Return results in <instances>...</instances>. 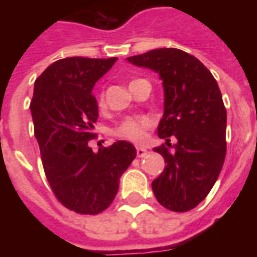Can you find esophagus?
Masks as SVG:
<instances>
[{
	"label": "esophagus",
	"mask_w": 257,
	"mask_h": 257,
	"mask_svg": "<svg viewBox=\"0 0 257 257\" xmlns=\"http://www.w3.org/2000/svg\"><path fill=\"white\" fill-rule=\"evenodd\" d=\"M147 154V150L143 149V147H136V156L139 157V158H143V157Z\"/></svg>",
	"instance_id": "esophagus-1"
}]
</instances>
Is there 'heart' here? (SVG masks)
Segmentation results:
<instances>
[{
	"instance_id": "1",
	"label": "heart",
	"mask_w": 257,
	"mask_h": 257,
	"mask_svg": "<svg viewBox=\"0 0 257 257\" xmlns=\"http://www.w3.org/2000/svg\"><path fill=\"white\" fill-rule=\"evenodd\" d=\"M136 81V79H135ZM134 82V81H132ZM99 107L104 106V96H99L97 100ZM151 126V119L146 115H134V117L123 118L121 122L118 123L115 128L112 129V136H115L117 139L129 140V142H135L139 143L143 142L146 138V132L147 129Z\"/></svg>"
}]
</instances>
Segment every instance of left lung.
<instances>
[{"mask_svg":"<svg viewBox=\"0 0 257 257\" xmlns=\"http://www.w3.org/2000/svg\"><path fill=\"white\" fill-rule=\"evenodd\" d=\"M128 60L162 79L165 108L157 132L167 143L154 151L167 165L151 186L164 208L187 212L209 194L226 158L227 112L219 85L198 59L176 48L153 49Z\"/></svg>","mask_w":257,"mask_h":257,"instance_id":"1","label":"left lung"}]
</instances>
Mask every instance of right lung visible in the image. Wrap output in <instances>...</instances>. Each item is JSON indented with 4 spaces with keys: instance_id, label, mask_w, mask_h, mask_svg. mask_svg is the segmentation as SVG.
Masks as SVG:
<instances>
[{
    "instance_id": "1",
    "label": "right lung",
    "mask_w": 257,
    "mask_h": 257,
    "mask_svg": "<svg viewBox=\"0 0 257 257\" xmlns=\"http://www.w3.org/2000/svg\"><path fill=\"white\" fill-rule=\"evenodd\" d=\"M115 60L60 59L34 84L30 108L44 172L59 202L79 215H97L110 206L121 175L136 157L125 140L97 153L88 146L99 115L92 89Z\"/></svg>"
}]
</instances>
